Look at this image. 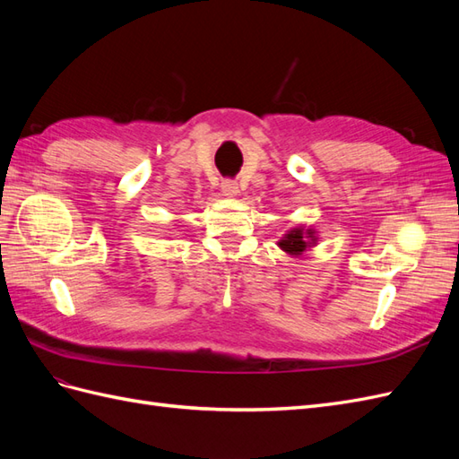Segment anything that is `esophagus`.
Here are the masks:
<instances>
[{"label":"esophagus","instance_id":"esophagus-1","mask_svg":"<svg viewBox=\"0 0 459 459\" xmlns=\"http://www.w3.org/2000/svg\"><path fill=\"white\" fill-rule=\"evenodd\" d=\"M221 193H224L226 197H238L239 195V186L231 182V179H226V182L221 184Z\"/></svg>","mask_w":459,"mask_h":459}]
</instances>
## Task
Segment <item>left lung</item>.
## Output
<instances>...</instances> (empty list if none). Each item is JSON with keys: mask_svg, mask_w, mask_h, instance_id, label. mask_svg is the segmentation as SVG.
Segmentation results:
<instances>
[{"mask_svg": "<svg viewBox=\"0 0 459 459\" xmlns=\"http://www.w3.org/2000/svg\"><path fill=\"white\" fill-rule=\"evenodd\" d=\"M317 245V231L314 228L307 226H295L290 228L283 238L277 241V247L281 248L283 253L293 258H300L308 248Z\"/></svg>", "mask_w": 459, "mask_h": 459, "instance_id": "left-lung-1", "label": "left lung"}]
</instances>
